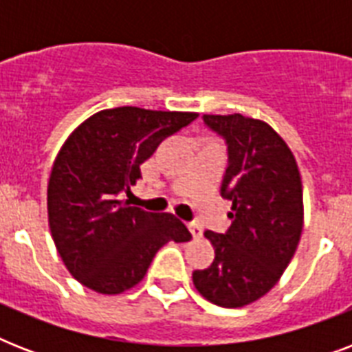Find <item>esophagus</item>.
<instances>
[{
  "label": "esophagus",
  "instance_id": "obj_1",
  "mask_svg": "<svg viewBox=\"0 0 352 352\" xmlns=\"http://www.w3.org/2000/svg\"><path fill=\"white\" fill-rule=\"evenodd\" d=\"M188 228H190V232H192L193 237H201V235H203V228H201V225H199V223H190V225H188Z\"/></svg>",
  "mask_w": 352,
  "mask_h": 352
}]
</instances>
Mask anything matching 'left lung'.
<instances>
[{
  "instance_id": "left-lung-1",
  "label": "left lung",
  "mask_w": 352,
  "mask_h": 352,
  "mask_svg": "<svg viewBox=\"0 0 352 352\" xmlns=\"http://www.w3.org/2000/svg\"><path fill=\"white\" fill-rule=\"evenodd\" d=\"M203 120L228 146L221 195L232 201V225L204 232L215 259L193 272V285L215 305L237 309L263 298L289 267L303 230V188L294 155L267 122L239 113Z\"/></svg>"
}]
</instances>
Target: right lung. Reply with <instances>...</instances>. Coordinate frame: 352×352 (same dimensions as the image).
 Here are the masks:
<instances>
[{"mask_svg": "<svg viewBox=\"0 0 352 352\" xmlns=\"http://www.w3.org/2000/svg\"><path fill=\"white\" fill-rule=\"evenodd\" d=\"M197 113L115 107L95 113L63 142L47 186L49 226L73 278L98 294H120L142 281L168 241L192 239L171 214L129 206L122 193L140 164Z\"/></svg>", "mask_w": 352, "mask_h": 352, "instance_id": "right-lung-1", "label": "right lung"}]
</instances>
